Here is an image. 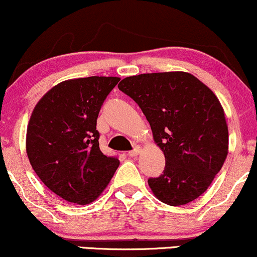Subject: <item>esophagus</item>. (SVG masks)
Instances as JSON below:
<instances>
[{
  "mask_svg": "<svg viewBox=\"0 0 257 257\" xmlns=\"http://www.w3.org/2000/svg\"><path fill=\"white\" fill-rule=\"evenodd\" d=\"M140 152H141V148L140 147H135V149L131 150V152H128L127 155L130 156V158H136V156L140 154Z\"/></svg>",
  "mask_w": 257,
  "mask_h": 257,
  "instance_id": "1",
  "label": "esophagus"
}]
</instances>
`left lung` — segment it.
<instances>
[{"mask_svg": "<svg viewBox=\"0 0 257 257\" xmlns=\"http://www.w3.org/2000/svg\"><path fill=\"white\" fill-rule=\"evenodd\" d=\"M117 87L140 105L164 152V173L148 179L154 195L170 206L200 197L228 152V128L218 97L185 72L134 75Z\"/></svg>", "mask_w": 257, "mask_h": 257, "instance_id": "left-lung-1", "label": "left lung"}]
</instances>
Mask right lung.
I'll list each match as a JSON object with an SVG mask.
<instances>
[{
	"label": "right lung",
	"mask_w": 257,
	"mask_h": 257,
	"mask_svg": "<svg viewBox=\"0 0 257 257\" xmlns=\"http://www.w3.org/2000/svg\"><path fill=\"white\" fill-rule=\"evenodd\" d=\"M119 80L87 77L62 81L32 111L26 135L30 164L44 185L67 202L91 203L119 167L116 156L101 152L96 130L102 104Z\"/></svg>",
	"instance_id": "obj_1"
}]
</instances>
